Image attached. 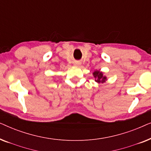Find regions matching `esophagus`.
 <instances>
[{
	"label": "esophagus",
	"mask_w": 151,
	"mask_h": 151,
	"mask_svg": "<svg viewBox=\"0 0 151 151\" xmlns=\"http://www.w3.org/2000/svg\"><path fill=\"white\" fill-rule=\"evenodd\" d=\"M76 65H77V66H78V63H76Z\"/></svg>",
	"instance_id": "34e87169"
}]
</instances>
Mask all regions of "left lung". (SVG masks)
Returning <instances> with one entry per match:
<instances>
[{"label": "left lung", "mask_w": 151, "mask_h": 151, "mask_svg": "<svg viewBox=\"0 0 151 151\" xmlns=\"http://www.w3.org/2000/svg\"><path fill=\"white\" fill-rule=\"evenodd\" d=\"M93 75L95 78V81L98 82V83H104L107 80L106 77L103 75V73L102 71H95L93 73Z\"/></svg>", "instance_id": "left-lung-1"}]
</instances>
